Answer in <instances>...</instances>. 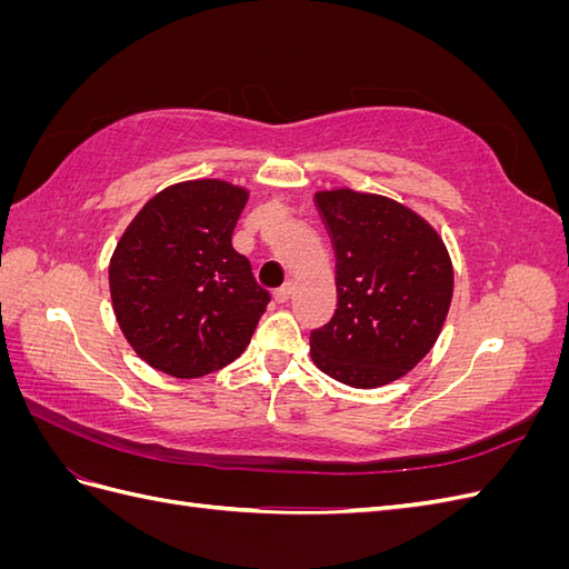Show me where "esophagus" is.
I'll return each mask as SVG.
<instances>
[{"label":"esophagus","instance_id":"obj_1","mask_svg":"<svg viewBox=\"0 0 569 569\" xmlns=\"http://www.w3.org/2000/svg\"><path fill=\"white\" fill-rule=\"evenodd\" d=\"M291 297H295V284H291V282H287L284 287L274 291V301H278V303H287Z\"/></svg>","mask_w":569,"mask_h":569}]
</instances>
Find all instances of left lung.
Masks as SVG:
<instances>
[{
	"label": "left lung",
	"mask_w": 569,
	"mask_h": 569,
	"mask_svg": "<svg viewBox=\"0 0 569 569\" xmlns=\"http://www.w3.org/2000/svg\"><path fill=\"white\" fill-rule=\"evenodd\" d=\"M316 203L337 256V311L311 332L313 363L356 389L408 375L435 347L453 299V263L439 232L408 206L351 187Z\"/></svg>",
	"instance_id": "1"
}]
</instances>
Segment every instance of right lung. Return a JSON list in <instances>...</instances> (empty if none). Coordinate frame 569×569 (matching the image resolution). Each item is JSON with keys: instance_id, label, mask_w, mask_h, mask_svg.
<instances>
[{"instance_id": "1", "label": "right lung", "mask_w": 569, "mask_h": 569, "mask_svg": "<svg viewBox=\"0 0 569 569\" xmlns=\"http://www.w3.org/2000/svg\"><path fill=\"white\" fill-rule=\"evenodd\" d=\"M249 189L218 178L176 182L151 197L109 263L120 332L153 370L211 375L244 353L270 295L232 230Z\"/></svg>"}]
</instances>
